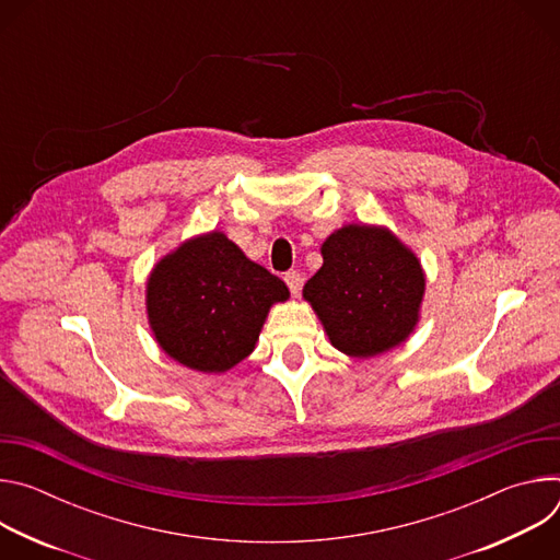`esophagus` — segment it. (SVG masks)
I'll return each instance as SVG.
<instances>
[{
    "mask_svg": "<svg viewBox=\"0 0 560 560\" xmlns=\"http://www.w3.org/2000/svg\"><path fill=\"white\" fill-rule=\"evenodd\" d=\"M283 281L288 283V288H290V292L296 296L299 294V290H301V275L296 272V270H290V272H285V277H283Z\"/></svg>",
    "mask_w": 560,
    "mask_h": 560,
    "instance_id": "1",
    "label": "esophagus"
}]
</instances>
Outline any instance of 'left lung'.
Instances as JSON below:
<instances>
[{"mask_svg":"<svg viewBox=\"0 0 560 560\" xmlns=\"http://www.w3.org/2000/svg\"><path fill=\"white\" fill-rule=\"evenodd\" d=\"M324 266L303 285L330 343L357 359L401 346L425 294L419 257L383 225L348 223L322 246Z\"/></svg>","mask_w":560,"mask_h":560,"instance_id":"8db88e82","label":"left lung"}]
</instances>
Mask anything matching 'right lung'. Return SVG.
Instances as JSON below:
<instances>
[{"instance_id": "right-lung-1", "label": "right lung", "mask_w": 560, "mask_h": 560, "mask_svg": "<svg viewBox=\"0 0 560 560\" xmlns=\"http://www.w3.org/2000/svg\"><path fill=\"white\" fill-rule=\"evenodd\" d=\"M288 285L219 232L197 234L159 259L145 283L148 324L177 363L219 374L244 361Z\"/></svg>"}]
</instances>
